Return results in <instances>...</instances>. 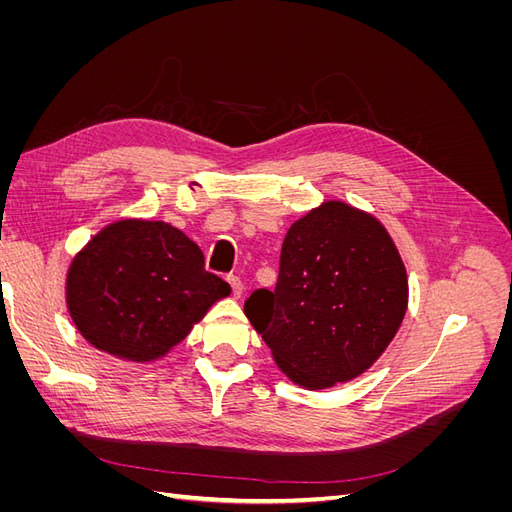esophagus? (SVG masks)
Wrapping results in <instances>:
<instances>
[{
    "label": "esophagus",
    "mask_w": 512,
    "mask_h": 512,
    "mask_svg": "<svg viewBox=\"0 0 512 512\" xmlns=\"http://www.w3.org/2000/svg\"><path fill=\"white\" fill-rule=\"evenodd\" d=\"M226 282H228V286L232 290V299H239L241 294H243V284H241L239 277L237 275H228Z\"/></svg>",
    "instance_id": "obj_1"
}]
</instances>
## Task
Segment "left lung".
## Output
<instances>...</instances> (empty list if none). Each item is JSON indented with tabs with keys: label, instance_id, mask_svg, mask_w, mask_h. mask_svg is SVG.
I'll use <instances>...</instances> for the list:
<instances>
[{
	"label": "left lung",
	"instance_id": "left-lung-1",
	"mask_svg": "<svg viewBox=\"0 0 512 512\" xmlns=\"http://www.w3.org/2000/svg\"><path fill=\"white\" fill-rule=\"evenodd\" d=\"M408 309V273L384 224L344 200L294 222L275 290L243 312L275 365L309 391L350 382L389 348Z\"/></svg>",
	"mask_w": 512,
	"mask_h": 512
}]
</instances>
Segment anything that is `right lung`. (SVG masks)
Returning <instances> with one entry per match:
<instances>
[{
    "instance_id": "right-lung-1",
    "label": "right lung",
    "mask_w": 512,
    "mask_h": 512,
    "mask_svg": "<svg viewBox=\"0 0 512 512\" xmlns=\"http://www.w3.org/2000/svg\"><path fill=\"white\" fill-rule=\"evenodd\" d=\"M200 247L175 226L126 218L104 226L68 267L66 307L87 342L128 363H153L228 297Z\"/></svg>"
}]
</instances>
